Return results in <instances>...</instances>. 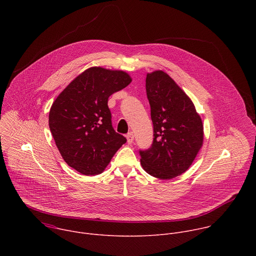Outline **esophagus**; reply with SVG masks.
<instances>
[{
    "mask_svg": "<svg viewBox=\"0 0 256 256\" xmlns=\"http://www.w3.org/2000/svg\"><path fill=\"white\" fill-rule=\"evenodd\" d=\"M126 140H128V144H132L134 142V134L132 132L126 134Z\"/></svg>",
    "mask_w": 256,
    "mask_h": 256,
    "instance_id": "34e87169",
    "label": "esophagus"
}]
</instances>
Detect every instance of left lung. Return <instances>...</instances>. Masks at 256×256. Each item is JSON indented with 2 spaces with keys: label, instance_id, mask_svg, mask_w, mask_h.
I'll list each match as a JSON object with an SVG mask.
<instances>
[{
  "label": "left lung",
  "instance_id": "1",
  "mask_svg": "<svg viewBox=\"0 0 256 256\" xmlns=\"http://www.w3.org/2000/svg\"><path fill=\"white\" fill-rule=\"evenodd\" d=\"M146 91L151 106L154 138L140 151V164L150 175L172 179L192 164L204 142V126L194 104L163 70L147 74Z\"/></svg>",
  "mask_w": 256,
  "mask_h": 256
}]
</instances>
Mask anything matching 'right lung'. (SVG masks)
I'll return each instance as SVG.
<instances>
[{"mask_svg": "<svg viewBox=\"0 0 256 256\" xmlns=\"http://www.w3.org/2000/svg\"><path fill=\"white\" fill-rule=\"evenodd\" d=\"M130 82L124 70L92 66L72 80L54 101L50 130L70 167L84 175L100 174L126 142L112 128L107 102L109 96Z\"/></svg>", "mask_w": 256, "mask_h": 256, "instance_id": "add662e5", "label": "right lung"}]
</instances>
